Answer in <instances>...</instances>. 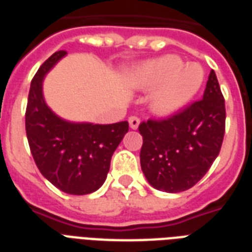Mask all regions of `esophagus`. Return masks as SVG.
I'll list each match as a JSON object with an SVG mask.
<instances>
[{"label": "esophagus", "mask_w": 252, "mask_h": 252, "mask_svg": "<svg viewBox=\"0 0 252 252\" xmlns=\"http://www.w3.org/2000/svg\"><path fill=\"white\" fill-rule=\"evenodd\" d=\"M128 122H129V126L132 129H137L138 124H140V119H138L137 116H130V118L128 119Z\"/></svg>", "instance_id": "obj_1"}]
</instances>
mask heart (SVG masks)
Here are the masks:
<instances>
[{"instance_id":"obj_1","label":"heart","mask_w":252,"mask_h":252,"mask_svg":"<svg viewBox=\"0 0 252 252\" xmlns=\"http://www.w3.org/2000/svg\"><path fill=\"white\" fill-rule=\"evenodd\" d=\"M136 85L154 90L152 107L161 115L183 108L203 86L204 70L197 63H182L178 56L165 55L142 63L134 70Z\"/></svg>"}]
</instances>
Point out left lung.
<instances>
[{"label": "left lung", "instance_id": "8db88e82", "mask_svg": "<svg viewBox=\"0 0 252 252\" xmlns=\"http://www.w3.org/2000/svg\"><path fill=\"white\" fill-rule=\"evenodd\" d=\"M225 99L211 70L203 99L166 119L142 122L140 162L154 188L182 192L193 187L219 156L225 134Z\"/></svg>", "mask_w": 252, "mask_h": 252}]
</instances>
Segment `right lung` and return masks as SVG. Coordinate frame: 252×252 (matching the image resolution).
<instances>
[{
    "instance_id": "obj_1",
    "label": "right lung",
    "mask_w": 252,
    "mask_h": 252,
    "mask_svg": "<svg viewBox=\"0 0 252 252\" xmlns=\"http://www.w3.org/2000/svg\"><path fill=\"white\" fill-rule=\"evenodd\" d=\"M66 55L55 52L33 76L26 108V133L39 171L65 193L87 195L107 178L111 157L128 132V122L115 124L65 122L43 98V80Z\"/></svg>"
}]
</instances>
